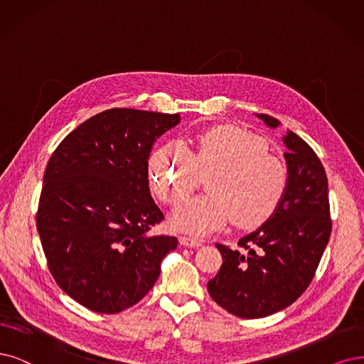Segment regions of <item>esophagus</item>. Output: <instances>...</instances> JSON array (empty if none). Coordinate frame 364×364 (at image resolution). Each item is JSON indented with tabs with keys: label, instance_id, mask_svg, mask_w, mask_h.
Here are the masks:
<instances>
[{
	"label": "esophagus",
	"instance_id": "esophagus-1",
	"mask_svg": "<svg viewBox=\"0 0 364 364\" xmlns=\"http://www.w3.org/2000/svg\"><path fill=\"white\" fill-rule=\"evenodd\" d=\"M180 245L184 247H199L203 246V241L191 238V237H180Z\"/></svg>",
	"mask_w": 364,
	"mask_h": 364
}]
</instances>
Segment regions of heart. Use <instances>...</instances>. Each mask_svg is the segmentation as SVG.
I'll use <instances>...</instances> for the list:
<instances>
[{
  "label": "heart",
  "instance_id": "1",
  "mask_svg": "<svg viewBox=\"0 0 364 364\" xmlns=\"http://www.w3.org/2000/svg\"><path fill=\"white\" fill-rule=\"evenodd\" d=\"M148 171L153 191L171 205L196 189L199 175L212 173L210 193L186 200L171 218L175 231L196 237L220 231L232 219L243 228L262 225L277 211L288 187L284 161L268 154L258 136L231 124L205 130L195 153L181 141L161 144Z\"/></svg>",
  "mask_w": 364,
  "mask_h": 364
}]
</instances>
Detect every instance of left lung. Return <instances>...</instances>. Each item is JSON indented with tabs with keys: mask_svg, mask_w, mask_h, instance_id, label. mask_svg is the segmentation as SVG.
Returning a JSON list of instances; mask_svg holds the SVG:
<instances>
[{
	"mask_svg": "<svg viewBox=\"0 0 364 364\" xmlns=\"http://www.w3.org/2000/svg\"><path fill=\"white\" fill-rule=\"evenodd\" d=\"M257 117L272 129L280 124L270 115ZM282 141L288 148V187L277 211L240 238L241 252L216 245L223 264L207 288L238 318H264L297 300L312 282L331 232L324 166L299 134L288 130Z\"/></svg>",
	"mask_w": 364,
	"mask_h": 364,
	"instance_id": "left-lung-1",
	"label": "left lung"
}]
</instances>
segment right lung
I'll return each instance as SVG.
<instances>
[{"label":"right lung","mask_w":364,"mask_h":364,"mask_svg":"<svg viewBox=\"0 0 364 364\" xmlns=\"http://www.w3.org/2000/svg\"><path fill=\"white\" fill-rule=\"evenodd\" d=\"M178 114L115 107L94 115L50 156L37 231L60 288L99 314L141 301L178 240L150 235L164 220L148 186V159Z\"/></svg>","instance_id":"add662e5"}]
</instances>
